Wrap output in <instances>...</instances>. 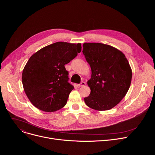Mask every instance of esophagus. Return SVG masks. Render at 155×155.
<instances>
[{"label":"esophagus","mask_w":155,"mask_h":155,"mask_svg":"<svg viewBox=\"0 0 155 155\" xmlns=\"http://www.w3.org/2000/svg\"><path fill=\"white\" fill-rule=\"evenodd\" d=\"M85 85H86V83L84 82H81L80 84H78L77 85H78V87H84Z\"/></svg>","instance_id":"1"}]
</instances>
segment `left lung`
<instances>
[{
	"instance_id": "left-lung-1",
	"label": "left lung",
	"mask_w": 155,
	"mask_h": 155,
	"mask_svg": "<svg viewBox=\"0 0 155 155\" xmlns=\"http://www.w3.org/2000/svg\"><path fill=\"white\" fill-rule=\"evenodd\" d=\"M92 75L88 80L91 94L84 101L91 109L107 110L126 95L131 85L132 70L124 54L118 49L99 43H85L83 51Z\"/></svg>"
}]
</instances>
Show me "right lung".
<instances>
[{"instance_id":"obj_1","label":"right lung","mask_w":155,"mask_h":155,"mask_svg":"<svg viewBox=\"0 0 155 155\" xmlns=\"http://www.w3.org/2000/svg\"><path fill=\"white\" fill-rule=\"evenodd\" d=\"M82 50L81 43L56 42L32 54L22 70L24 91L34 106L45 112L63 107L74 87L64 65Z\"/></svg>"}]
</instances>
